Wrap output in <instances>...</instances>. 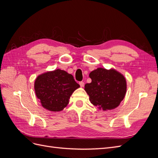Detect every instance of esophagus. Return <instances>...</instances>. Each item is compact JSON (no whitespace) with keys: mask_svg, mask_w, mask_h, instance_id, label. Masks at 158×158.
<instances>
[{"mask_svg":"<svg viewBox=\"0 0 158 158\" xmlns=\"http://www.w3.org/2000/svg\"><path fill=\"white\" fill-rule=\"evenodd\" d=\"M79 84H80V85L81 87H84V82H79Z\"/></svg>","mask_w":158,"mask_h":158,"instance_id":"1","label":"esophagus"}]
</instances>
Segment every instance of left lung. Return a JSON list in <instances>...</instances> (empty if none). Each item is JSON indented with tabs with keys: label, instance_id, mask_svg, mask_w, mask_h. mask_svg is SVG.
Returning a JSON list of instances; mask_svg holds the SVG:
<instances>
[{
	"label": "left lung",
	"instance_id": "1",
	"mask_svg": "<svg viewBox=\"0 0 158 158\" xmlns=\"http://www.w3.org/2000/svg\"><path fill=\"white\" fill-rule=\"evenodd\" d=\"M92 82L85 84V90L94 106L103 110H110L118 106L125 98L126 80L113 69L98 68L91 72Z\"/></svg>",
	"mask_w": 158,
	"mask_h": 158
}]
</instances>
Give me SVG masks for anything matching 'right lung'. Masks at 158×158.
<instances>
[{
	"mask_svg": "<svg viewBox=\"0 0 158 158\" xmlns=\"http://www.w3.org/2000/svg\"><path fill=\"white\" fill-rule=\"evenodd\" d=\"M35 91L42 106L52 111H60L69 103L70 95L80 87L73 75L57 69L38 76Z\"/></svg>",
	"mask_w": 158,
	"mask_h": 158,
	"instance_id": "obj_1",
	"label": "right lung"
}]
</instances>
